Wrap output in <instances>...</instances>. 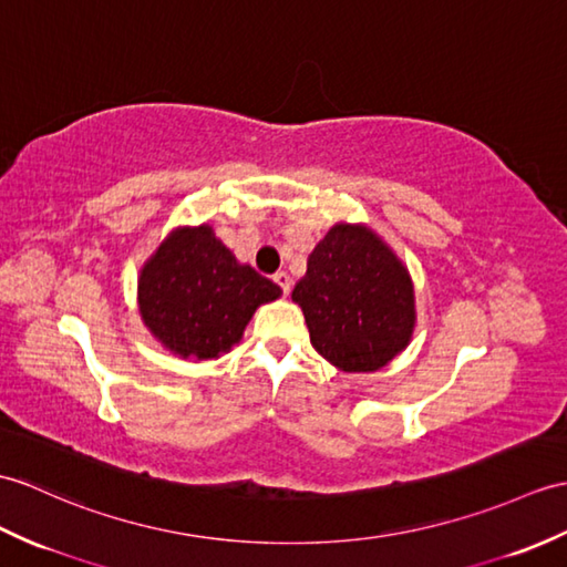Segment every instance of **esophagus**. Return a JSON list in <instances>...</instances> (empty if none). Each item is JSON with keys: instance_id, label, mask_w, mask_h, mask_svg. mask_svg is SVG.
Listing matches in <instances>:
<instances>
[{"instance_id": "esophagus-1", "label": "esophagus", "mask_w": 567, "mask_h": 567, "mask_svg": "<svg viewBox=\"0 0 567 567\" xmlns=\"http://www.w3.org/2000/svg\"><path fill=\"white\" fill-rule=\"evenodd\" d=\"M272 280H275V285L280 287V292L287 297L289 289H292V280H289V275L287 272H275Z\"/></svg>"}]
</instances>
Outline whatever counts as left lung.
<instances>
[{
	"label": "left lung",
	"instance_id": "8db88e82",
	"mask_svg": "<svg viewBox=\"0 0 567 567\" xmlns=\"http://www.w3.org/2000/svg\"><path fill=\"white\" fill-rule=\"evenodd\" d=\"M292 299L316 352L343 372L379 370L413 336L411 275L367 227L336 224L311 251Z\"/></svg>",
	"mask_w": 567,
	"mask_h": 567
}]
</instances>
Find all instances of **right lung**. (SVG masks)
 Segmentation results:
<instances>
[{
    "label": "right lung",
    "instance_id": "obj_1",
    "mask_svg": "<svg viewBox=\"0 0 567 567\" xmlns=\"http://www.w3.org/2000/svg\"><path fill=\"white\" fill-rule=\"evenodd\" d=\"M280 295L207 224L171 234L140 275L144 326L171 352L193 360H215L239 343L254 311Z\"/></svg>",
    "mask_w": 567,
    "mask_h": 567
}]
</instances>
